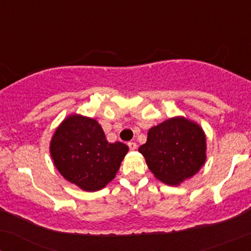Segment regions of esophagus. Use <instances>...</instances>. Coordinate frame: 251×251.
Here are the masks:
<instances>
[{
  "instance_id": "esophagus-1",
  "label": "esophagus",
  "mask_w": 251,
  "mask_h": 251,
  "mask_svg": "<svg viewBox=\"0 0 251 251\" xmlns=\"http://www.w3.org/2000/svg\"><path fill=\"white\" fill-rule=\"evenodd\" d=\"M127 145H128L129 150H135V149H137V144H135L134 142H129V143H127Z\"/></svg>"
}]
</instances>
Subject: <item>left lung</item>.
Wrapping results in <instances>:
<instances>
[{"mask_svg": "<svg viewBox=\"0 0 251 251\" xmlns=\"http://www.w3.org/2000/svg\"><path fill=\"white\" fill-rule=\"evenodd\" d=\"M205 149V135L197 124L172 118L150 129L139 152L158 179L178 185L201 169Z\"/></svg>", "mask_w": 251, "mask_h": 251, "instance_id": "obj_1", "label": "left lung"}]
</instances>
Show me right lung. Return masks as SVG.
Segmentation results:
<instances>
[{
	"instance_id": "1",
	"label": "right lung",
	"mask_w": 251,
	"mask_h": 251,
	"mask_svg": "<svg viewBox=\"0 0 251 251\" xmlns=\"http://www.w3.org/2000/svg\"><path fill=\"white\" fill-rule=\"evenodd\" d=\"M125 144L108 143L94 119L71 116L55 131L50 154L60 174L86 191H97L112 180L127 153Z\"/></svg>"
}]
</instances>
